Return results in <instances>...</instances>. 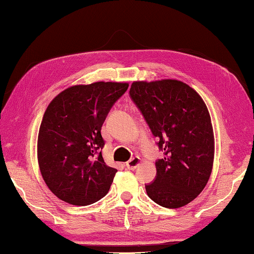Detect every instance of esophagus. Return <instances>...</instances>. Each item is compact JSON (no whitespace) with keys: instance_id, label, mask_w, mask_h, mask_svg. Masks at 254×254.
I'll return each instance as SVG.
<instances>
[{"instance_id":"1","label":"esophagus","mask_w":254,"mask_h":254,"mask_svg":"<svg viewBox=\"0 0 254 254\" xmlns=\"http://www.w3.org/2000/svg\"><path fill=\"white\" fill-rule=\"evenodd\" d=\"M139 163H140V159H139L138 156H135V157H132V159H130L129 161L127 162L126 166L129 170H135L137 166L139 165Z\"/></svg>"}]
</instances>
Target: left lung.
I'll use <instances>...</instances> for the list:
<instances>
[{
	"mask_svg": "<svg viewBox=\"0 0 254 254\" xmlns=\"http://www.w3.org/2000/svg\"><path fill=\"white\" fill-rule=\"evenodd\" d=\"M129 97L159 142L164 157L155 162L148 197L166 208L192 201L208 182L214 161V134L200 95L177 80L134 82Z\"/></svg>",
	"mask_w": 254,
	"mask_h": 254,
	"instance_id": "left-lung-1",
	"label": "left lung"
}]
</instances>
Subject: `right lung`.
Segmentation results:
<instances>
[{
	"label": "right lung",
	"instance_id": "1",
	"mask_svg": "<svg viewBox=\"0 0 254 254\" xmlns=\"http://www.w3.org/2000/svg\"><path fill=\"white\" fill-rule=\"evenodd\" d=\"M128 83L95 82L66 89L49 103L38 134V163L56 197L86 206L105 197L117 170L102 157L101 127Z\"/></svg>",
	"mask_w": 254,
	"mask_h": 254
}]
</instances>
